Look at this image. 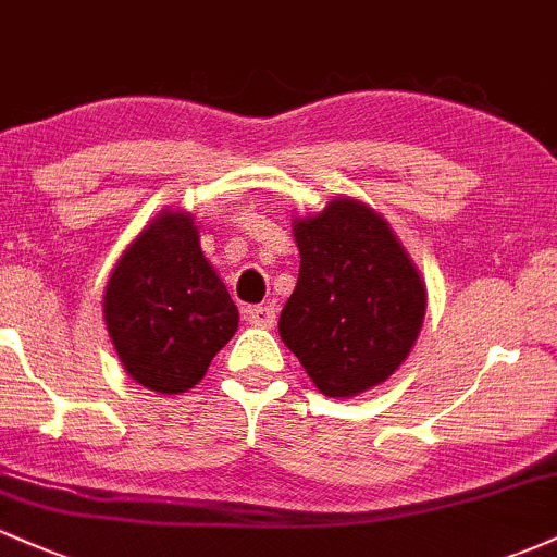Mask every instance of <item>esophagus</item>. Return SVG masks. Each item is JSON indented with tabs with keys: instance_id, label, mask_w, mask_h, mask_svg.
I'll use <instances>...</instances> for the list:
<instances>
[{
	"instance_id": "obj_1",
	"label": "esophagus",
	"mask_w": 557,
	"mask_h": 557,
	"mask_svg": "<svg viewBox=\"0 0 557 557\" xmlns=\"http://www.w3.org/2000/svg\"><path fill=\"white\" fill-rule=\"evenodd\" d=\"M243 319H246L251 327H274V322H277V314H274V306H248L246 311H243Z\"/></svg>"
}]
</instances>
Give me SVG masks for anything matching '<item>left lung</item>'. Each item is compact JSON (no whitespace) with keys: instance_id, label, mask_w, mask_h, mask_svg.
I'll return each instance as SVG.
<instances>
[{"instance_id":"left-lung-1","label":"left lung","mask_w":557,"mask_h":557,"mask_svg":"<svg viewBox=\"0 0 557 557\" xmlns=\"http://www.w3.org/2000/svg\"><path fill=\"white\" fill-rule=\"evenodd\" d=\"M298 283L280 337L319 393L354 398L400 369L424 324L426 285L389 222L354 196L293 220Z\"/></svg>"}]
</instances>
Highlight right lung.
Segmentation results:
<instances>
[{"label":"right lung","instance_id":"right-lung-1","mask_svg":"<svg viewBox=\"0 0 557 557\" xmlns=\"http://www.w3.org/2000/svg\"><path fill=\"white\" fill-rule=\"evenodd\" d=\"M101 306L123 369L159 395L198 385L238 330V306L183 209H162L127 243Z\"/></svg>","mask_w":557,"mask_h":557}]
</instances>
